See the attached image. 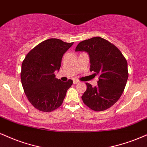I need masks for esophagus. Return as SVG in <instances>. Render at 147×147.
I'll return each instance as SVG.
<instances>
[{
    "mask_svg": "<svg viewBox=\"0 0 147 147\" xmlns=\"http://www.w3.org/2000/svg\"><path fill=\"white\" fill-rule=\"evenodd\" d=\"M78 83H79V81L78 80H74L73 81V84H78Z\"/></svg>",
    "mask_w": 147,
    "mask_h": 147,
    "instance_id": "1",
    "label": "esophagus"
}]
</instances>
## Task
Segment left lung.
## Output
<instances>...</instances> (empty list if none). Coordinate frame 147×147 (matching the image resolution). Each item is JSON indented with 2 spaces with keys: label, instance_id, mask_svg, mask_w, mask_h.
Listing matches in <instances>:
<instances>
[{
  "label": "left lung",
  "instance_id": "8db88e82",
  "mask_svg": "<svg viewBox=\"0 0 147 147\" xmlns=\"http://www.w3.org/2000/svg\"><path fill=\"white\" fill-rule=\"evenodd\" d=\"M75 51L88 54L90 71L99 76L98 85L92 87L86 83L87 90L81 96L92 110L100 112L109 108L121 96L128 79L127 61L114 45L100 37L79 43Z\"/></svg>",
  "mask_w": 147,
  "mask_h": 147
}]
</instances>
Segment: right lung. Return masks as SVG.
Masks as SVG:
<instances>
[{
	"label": "right lung",
	"mask_w": 147,
	"mask_h": 147,
	"mask_svg": "<svg viewBox=\"0 0 147 147\" xmlns=\"http://www.w3.org/2000/svg\"><path fill=\"white\" fill-rule=\"evenodd\" d=\"M73 42L51 38L39 44L22 61L21 82L29 102L38 110L50 112L62 104L72 80L63 82L55 78L63 54Z\"/></svg>",
	"instance_id": "obj_1"
}]
</instances>
